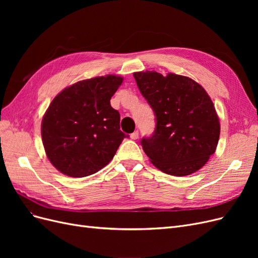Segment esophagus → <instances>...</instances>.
I'll return each instance as SVG.
<instances>
[{
	"instance_id": "1",
	"label": "esophagus",
	"mask_w": 258,
	"mask_h": 258,
	"mask_svg": "<svg viewBox=\"0 0 258 258\" xmlns=\"http://www.w3.org/2000/svg\"><path fill=\"white\" fill-rule=\"evenodd\" d=\"M130 138H131L132 140H137V139L139 138V131H135V132H132V134L130 135Z\"/></svg>"
}]
</instances>
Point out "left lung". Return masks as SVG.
<instances>
[{
    "label": "left lung",
    "mask_w": 258,
    "mask_h": 258,
    "mask_svg": "<svg viewBox=\"0 0 258 258\" xmlns=\"http://www.w3.org/2000/svg\"><path fill=\"white\" fill-rule=\"evenodd\" d=\"M156 115V128L141 144L162 172L185 176L204 167L215 153L221 124L212 100L198 83L183 75L134 73Z\"/></svg>",
    "instance_id": "left-lung-1"
}]
</instances>
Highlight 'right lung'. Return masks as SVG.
Segmentation results:
<instances>
[{"label":"right lung","instance_id":"right-lung-1","mask_svg":"<svg viewBox=\"0 0 258 258\" xmlns=\"http://www.w3.org/2000/svg\"><path fill=\"white\" fill-rule=\"evenodd\" d=\"M122 77L105 75L77 82L54 97L42 120V140L51 165L71 177L98 172L127 138L110 100Z\"/></svg>","mask_w":258,"mask_h":258}]
</instances>
